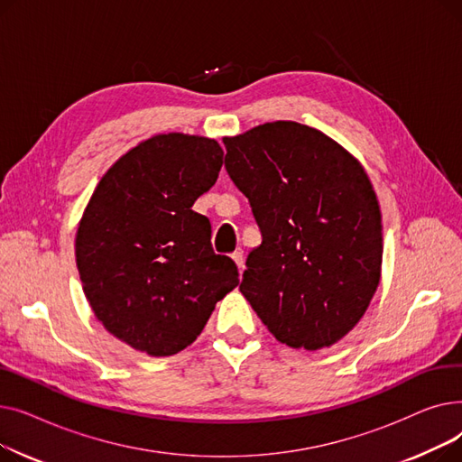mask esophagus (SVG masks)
Returning a JSON list of instances; mask_svg holds the SVG:
<instances>
[{
	"label": "esophagus",
	"instance_id": "obj_1",
	"mask_svg": "<svg viewBox=\"0 0 462 462\" xmlns=\"http://www.w3.org/2000/svg\"><path fill=\"white\" fill-rule=\"evenodd\" d=\"M232 258H234V262H236V265H237V270H239V273L245 270V258H244V251H236V253H232Z\"/></svg>",
	"mask_w": 462,
	"mask_h": 462
}]
</instances>
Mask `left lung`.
<instances>
[{"mask_svg":"<svg viewBox=\"0 0 462 462\" xmlns=\"http://www.w3.org/2000/svg\"><path fill=\"white\" fill-rule=\"evenodd\" d=\"M223 142L226 172L262 232L241 294L282 345L341 341L380 282L382 215L367 172L341 143L296 121Z\"/></svg>","mask_w":462,"mask_h":462,"instance_id":"8db88e82","label":"left lung"}]
</instances>
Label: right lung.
<instances>
[{
	"instance_id": "obj_1",
	"label": "right lung",
	"mask_w": 462,
	"mask_h": 462,
	"mask_svg": "<svg viewBox=\"0 0 462 462\" xmlns=\"http://www.w3.org/2000/svg\"><path fill=\"white\" fill-rule=\"evenodd\" d=\"M221 166L213 138L155 134L108 168L84 209L75 241L84 294L105 329L138 352L192 345L239 282L234 260L213 253L208 217L190 209Z\"/></svg>"
}]
</instances>
